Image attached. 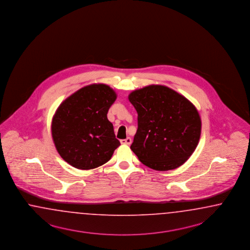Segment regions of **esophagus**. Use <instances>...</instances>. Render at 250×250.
<instances>
[{"label": "esophagus", "mask_w": 250, "mask_h": 250, "mask_svg": "<svg viewBox=\"0 0 250 250\" xmlns=\"http://www.w3.org/2000/svg\"><path fill=\"white\" fill-rule=\"evenodd\" d=\"M121 144L123 145H130L132 143V139L130 138V137H127V138H125V139H122Z\"/></svg>", "instance_id": "obj_1"}]
</instances>
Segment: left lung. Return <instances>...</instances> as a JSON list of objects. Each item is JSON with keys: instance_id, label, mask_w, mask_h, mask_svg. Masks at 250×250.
<instances>
[{"instance_id": "1", "label": "left lung", "mask_w": 250, "mask_h": 250, "mask_svg": "<svg viewBox=\"0 0 250 250\" xmlns=\"http://www.w3.org/2000/svg\"><path fill=\"white\" fill-rule=\"evenodd\" d=\"M138 128L130 148L146 167L159 171L184 164L196 149L202 120L196 107L181 93L159 84L132 91Z\"/></svg>"}]
</instances>
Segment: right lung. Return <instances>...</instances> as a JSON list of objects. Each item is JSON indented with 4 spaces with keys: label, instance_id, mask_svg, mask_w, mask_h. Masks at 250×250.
I'll return each instance as SVG.
<instances>
[{
    "label": "right lung",
    "instance_id": "add662e5",
    "mask_svg": "<svg viewBox=\"0 0 250 250\" xmlns=\"http://www.w3.org/2000/svg\"><path fill=\"white\" fill-rule=\"evenodd\" d=\"M116 92L108 85L84 86L65 99L53 115L51 134L61 158L79 169H92L108 162L120 146L109 108Z\"/></svg>",
    "mask_w": 250,
    "mask_h": 250
}]
</instances>
